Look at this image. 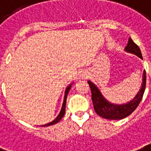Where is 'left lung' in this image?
I'll list each match as a JSON object with an SVG mask.
<instances>
[{"instance_id": "obj_1", "label": "left lung", "mask_w": 151, "mask_h": 151, "mask_svg": "<svg viewBox=\"0 0 151 151\" xmlns=\"http://www.w3.org/2000/svg\"><path fill=\"white\" fill-rule=\"evenodd\" d=\"M125 51L131 54H136V56H138L142 59L140 48L133 42L131 38L128 40V44L125 48ZM88 83L91 88L92 101L94 106V110L97 112V114L102 118L109 119V120H121V119L126 118L129 115L132 114L140 104L145 89L146 76H145V71H144L142 75V83L140 91L137 93L136 97L132 100L123 104H115L108 101L93 82L88 81Z\"/></svg>"}]
</instances>
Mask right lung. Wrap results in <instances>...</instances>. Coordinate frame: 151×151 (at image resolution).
Returning <instances> with one entry per match:
<instances>
[{
    "label": "right lung",
    "instance_id": "right-lung-1",
    "mask_svg": "<svg viewBox=\"0 0 151 151\" xmlns=\"http://www.w3.org/2000/svg\"><path fill=\"white\" fill-rule=\"evenodd\" d=\"M72 84L73 83L69 84V85L67 87L66 90H65V93H64V98H63V102L62 108H61V111H60L59 114L58 115V116L54 119V121H52L51 122L48 123V124H45V125H43L42 127H49V126H51V125H54V124L58 123V122H59V121L63 117V116H64V114H65V107H66V100H67L68 93L69 90H70V88H71Z\"/></svg>",
    "mask_w": 151,
    "mask_h": 151
}]
</instances>
